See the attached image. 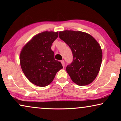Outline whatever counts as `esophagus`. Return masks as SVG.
Here are the masks:
<instances>
[{"instance_id": "1", "label": "esophagus", "mask_w": 121, "mask_h": 121, "mask_svg": "<svg viewBox=\"0 0 121 121\" xmlns=\"http://www.w3.org/2000/svg\"><path fill=\"white\" fill-rule=\"evenodd\" d=\"M60 62H61V63H62V64L63 67H64V66H65V63H64V61L63 60H61Z\"/></svg>"}]
</instances>
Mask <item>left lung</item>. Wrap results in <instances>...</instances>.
I'll return each mask as SVG.
<instances>
[{"label": "left lung", "instance_id": "left-lung-1", "mask_svg": "<svg viewBox=\"0 0 121 121\" xmlns=\"http://www.w3.org/2000/svg\"><path fill=\"white\" fill-rule=\"evenodd\" d=\"M59 37L72 50L73 60L66 70L73 82L85 86L91 83L100 71L102 52L94 38L82 31L65 30L59 32Z\"/></svg>", "mask_w": 121, "mask_h": 121}]
</instances>
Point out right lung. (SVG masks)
<instances>
[{
    "label": "right lung",
    "instance_id": "obj_1",
    "mask_svg": "<svg viewBox=\"0 0 121 121\" xmlns=\"http://www.w3.org/2000/svg\"><path fill=\"white\" fill-rule=\"evenodd\" d=\"M58 32L44 31L33 37L22 48L20 54L22 70L29 80L35 85L44 87L50 84L56 74L63 68L54 59L51 49Z\"/></svg>",
    "mask_w": 121,
    "mask_h": 121
}]
</instances>
